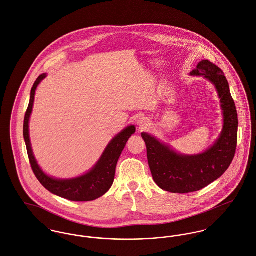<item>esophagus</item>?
<instances>
[{
    "mask_svg": "<svg viewBox=\"0 0 256 256\" xmlns=\"http://www.w3.org/2000/svg\"><path fill=\"white\" fill-rule=\"evenodd\" d=\"M138 126H139L140 130H144V129H146L150 126V121L146 118H144V117L140 118L139 120H138Z\"/></svg>",
    "mask_w": 256,
    "mask_h": 256,
    "instance_id": "obj_1",
    "label": "esophagus"
}]
</instances>
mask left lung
Returning a JSON list of instances; mask_svg holds the SVG:
<instances>
[{
    "mask_svg": "<svg viewBox=\"0 0 256 256\" xmlns=\"http://www.w3.org/2000/svg\"><path fill=\"white\" fill-rule=\"evenodd\" d=\"M190 75L204 76L215 86L224 125L218 140L202 154L184 156L148 133H142L154 181L170 192L200 190L220 178L232 163L238 142V114L224 72L210 60H202Z\"/></svg>",
    "mask_w": 256,
    "mask_h": 256,
    "instance_id": "left-lung-1",
    "label": "left lung"
}]
</instances>
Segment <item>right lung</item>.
I'll list each match as a JSON object with an SVG mask.
<instances>
[{"label": "right lung", "mask_w": 256, "mask_h": 256, "mask_svg": "<svg viewBox=\"0 0 256 256\" xmlns=\"http://www.w3.org/2000/svg\"><path fill=\"white\" fill-rule=\"evenodd\" d=\"M41 74L35 81L30 94V102L24 116V137L31 168L39 182L52 194L72 202H90L104 196L112 186L119 156L127 140L136 132L134 125L128 126L110 140L98 162L86 174L68 180H58L48 176L36 162L29 138V118L32 112L37 86L46 77Z\"/></svg>", "instance_id": "right-lung-1"}]
</instances>
